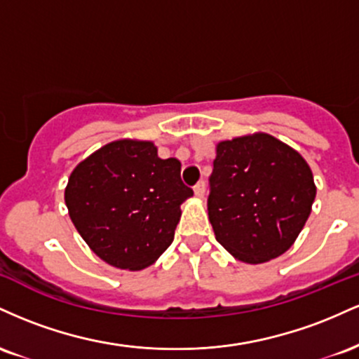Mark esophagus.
<instances>
[{
    "mask_svg": "<svg viewBox=\"0 0 359 359\" xmlns=\"http://www.w3.org/2000/svg\"><path fill=\"white\" fill-rule=\"evenodd\" d=\"M204 194H205V184L204 182L196 184V187H194V196H196L197 199H203Z\"/></svg>",
    "mask_w": 359,
    "mask_h": 359,
    "instance_id": "esophagus-1",
    "label": "esophagus"
}]
</instances>
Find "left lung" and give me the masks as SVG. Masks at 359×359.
Here are the masks:
<instances>
[{"mask_svg":"<svg viewBox=\"0 0 359 359\" xmlns=\"http://www.w3.org/2000/svg\"><path fill=\"white\" fill-rule=\"evenodd\" d=\"M209 182L216 240L250 265L270 262L294 245L317 191L306 158L262 131L217 143Z\"/></svg>","mask_w":359,"mask_h":359,"instance_id":"left-lung-1","label":"left lung"}]
</instances>
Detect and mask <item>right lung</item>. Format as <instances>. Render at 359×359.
Listing matches in <instances>:
<instances>
[{"mask_svg": "<svg viewBox=\"0 0 359 359\" xmlns=\"http://www.w3.org/2000/svg\"><path fill=\"white\" fill-rule=\"evenodd\" d=\"M192 194L180 180L179 160L160 158L154 142L121 138L77 163L64 199L82 240L102 262L138 271L174 241L180 204Z\"/></svg>", "mask_w": 359, "mask_h": 359, "instance_id": "add662e5", "label": "right lung"}]
</instances>
